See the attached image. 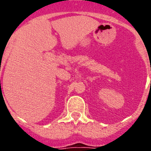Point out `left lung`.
Masks as SVG:
<instances>
[{"instance_id": "left-lung-1", "label": "left lung", "mask_w": 151, "mask_h": 151, "mask_svg": "<svg viewBox=\"0 0 151 151\" xmlns=\"http://www.w3.org/2000/svg\"><path fill=\"white\" fill-rule=\"evenodd\" d=\"M150 84H151V83H150Z\"/></svg>"}]
</instances>
